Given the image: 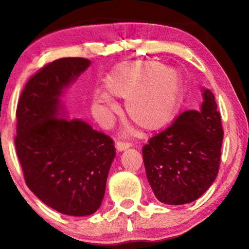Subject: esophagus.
Returning <instances> with one entry per match:
<instances>
[{"mask_svg": "<svg viewBox=\"0 0 249 249\" xmlns=\"http://www.w3.org/2000/svg\"><path fill=\"white\" fill-rule=\"evenodd\" d=\"M115 146H116L117 150L122 151V150H125V149L129 148V147L132 146V144H130V142H116Z\"/></svg>", "mask_w": 249, "mask_h": 249, "instance_id": "esophagus-1", "label": "esophagus"}]
</instances>
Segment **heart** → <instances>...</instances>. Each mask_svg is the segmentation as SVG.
<instances>
[{
    "label": "heart",
    "mask_w": 249,
    "mask_h": 249,
    "mask_svg": "<svg viewBox=\"0 0 249 249\" xmlns=\"http://www.w3.org/2000/svg\"><path fill=\"white\" fill-rule=\"evenodd\" d=\"M104 87L107 91L95 92V102L114 112L117 107L110 95L126 100L128 119L145 132L165 127L178 107V74L157 60L123 62L107 75Z\"/></svg>",
    "instance_id": "b5f03b06"
}]
</instances>
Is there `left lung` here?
Masks as SVG:
<instances>
[{"mask_svg":"<svg viewBox=\"0 0 249 249\" xmlns=\"http://www.w3.org/2000/svg\"><path fill=\"white\" fill-rule=\"evenodd\" d=\"M200 111L189 109L142 147V159L155 196L161 203H190L215 180L223 132L215 98L204 90Z\"/></svg>","mask_w":249,"mask_h":249,"instance_id":"1","label":"left lung"}]
</instances>
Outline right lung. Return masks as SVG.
<instances>
[{
	"instance_id": "add662e5",
	"label": "right lung",
	"mask_w": 249,
	"mask_h": 249,
	"mask_svg": "<svg viewBox=\"0 0 249 249\" xmlns=\"http://www.w3.org/2000/svg\"><path fill=\"white\" fill-rule=\"evenodd\" d=\"M90 64L70 57L45 65L25 84L16 108L14 142L25 182L45 204L72 216L100 208L115 157L111 137L61 117L59 96Z\"/></svg>"
}]
</instances>
